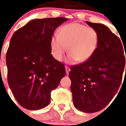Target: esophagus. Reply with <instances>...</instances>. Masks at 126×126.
Returning a JSON list of instances; mask_svg holds the SVG:
<instances>
[{"label":"esophagus","instance_id":"34e87169","mask_svg":"<svg viewBox=\"0 0 126 126\" xmlns=\"http://www.w3.org/2000/svg\"><path fill=\"white\" fill-rule=\"evenodd\" d=\"M65 70H66V73H67V74H69V73L70 72V71H71L70 68L67 67V66H65Z\"/></svg>","mask_w":126,"mask_h":126}]
</instances>
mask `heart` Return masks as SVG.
<instances>
[{
  "label": "heart",
  "mask_w": 126,
  "mask_h": 126,
  "mask_svg": "<svg viewBox=\"0 0 126 126\" xmlns=\"http://www.w3.org/2000/svg\"><path fill=\"white\" fill-rule=\"evenodd\" d=\"M99 44V34L94 28L79 23H71L61 27L58 34L51 36L49 47L52 57L62 60L67 50V63H84L95 53Z\"/></svg>",
  "instance_id": "1"
}]
</instances>
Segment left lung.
<instances>
[{
  "mask_svg": "<svg viewBox=\"0 0 126 126\" xmlns=\"http://www.w3.org/2000/svg\"><path fill=\"white\" fill-rule=\"evenodd\" d=\"M86 23L97 31V49L87 61L72 66L69 76L75 107L93 113L105 107L119 89L125 71L126 45L105 25Z\"/></svg>",
  "mask_w": 126,
  "mask_h": 126,
  "instance_id": "obj_1",
  "label": "left lung"
}]
</instances>
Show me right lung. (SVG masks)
Listing matches in <instances>:
<instances>
[{
	"label": "right lung",
	"mask_w": 126,
	"mask_h": 126,
	"mask_svg": "<svg viewBox=\"0 0 126 126\" xmlns=\"http://www.w3.org/2000/svg\"><path fill=\"white\" fill-rule=\"evenodd\" d=\"M65 17L36 19L12 36L7 50L8 82L21 106L29 110L46 107L50 94L65 76V65L51 54L49 42Z\"/></svg>",
	"instance_id": "add662e5"
}]
</instances>
